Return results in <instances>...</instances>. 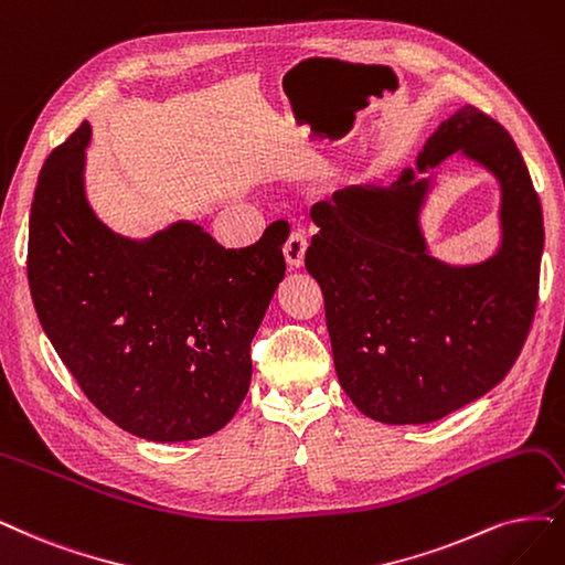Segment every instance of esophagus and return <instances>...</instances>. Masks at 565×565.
Segmentation results:
<instances>
[{
  "instance_id": "esophagus-1",
  "label": "esophagus",
  "mask_w": 565,
  "mask_h": 565,
  "mask_svg": "<svg viewBox=\"0 0 565 565\" xmlns=\"http://www.w3.org/2000/svg\"><path fill=\"white\" fill-rule=\"evenodd\" d=\"M305 254H307V239L300 230H294L284 244V256H286L288 267H302Z\"/></svg>"
}]
</instances>
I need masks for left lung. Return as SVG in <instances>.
<instances>
[{"mask_svg":"<svg viewBox=\"0 0 565 565\" xmlns=\"http://www.w3.org/2000/svg\"><path fill=\"white\" fill-rule=\"evenodd\" d=\"M456 151L484 164L503 193V244L479 265L428 254V179L412 170L311 206L319 235L305 267L321 286L338 380L374 422L428 424L482 398L514 365L535 317L545 227L529 167L503 125L472 104L428 137L416 167Z\"/></svg>","mask_w":565,"mask_h":565,"instance_id":"8db88e82","label":"left lung"}]
</instances>
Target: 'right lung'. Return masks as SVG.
Wrapping results in <instances>:
<instances>
[{"label": "right lung", "mask_w": 565, "mask_h": 565, "mask_svg": "<svg viewBox=\"0 0 565 565\" xmlns=\"http://www.w3.org/2000/svg\"><path fill=\"white\" fill-rule=\"evenodd\" d=\"M90 125L46 158L30 214L28 281L41 328L86 398L153 443L221 430L250 384V340L284 279V225L225 248L193 223L132 242L83 193Z\"/></svg>", "instance_id": "add662e5"}]
</instances>
